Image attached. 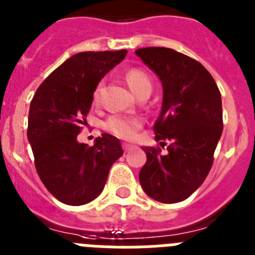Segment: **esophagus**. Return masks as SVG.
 <instances>
[{"mask_svg": "<svg viewBox=\"0 0 255 255\" xmlns=\"http://www.w3.org/2000/svg\"><path fill=\"white\" fill-rule=\"evenodd\" d=\"M123 150H125L126 152L130 151V150H132V146H130L129 143H123Z\"/></svg>", "mask_w": 255, "mask_h": 255, "instance_id": "obj_1", "label": "esophagus"}]
</instances>
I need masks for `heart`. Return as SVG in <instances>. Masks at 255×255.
<instances>
[{
	"label": "heart",
	"mask_w": 255,
	"mask_h": 255,
	"mask_svg": "<svg viewBox=\"0 0 255 255\" xmlns=\"http://www.w3.org/2000/svg\"><path fill=\"white\" fill-rule=\"evenodd\" d=\"M126 81L130 90L138 96L143 91H151L152 85L149 75L138 68H130L126 72ZM101 91V83L96 87L94 92V101L99 100ZM141 127V119L134 117H125V115H113L105 123V128L114 136L123 140H132L136 136L137 130Z\"/></svg>",
	"instance_id": "1"
}]
</instances>
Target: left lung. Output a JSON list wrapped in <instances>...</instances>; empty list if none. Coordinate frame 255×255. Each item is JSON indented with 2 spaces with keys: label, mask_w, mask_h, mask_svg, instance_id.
Segmentation results:
<instances>
[{
  "label": "left lung",
  "mask_w": 255,
  "mask_h": 255,
  "mask_svg": "<svg viewBox=\"0 0 255 255\" xmlns=\"http://www.w3.org/2000/svg\"><path fill=\"white\" fill-rule=\"evenodd\" d=\"M163 85L161 113L154 125L160 146L143 147L140 183L150 198L180 203L200 187L213 165L223 129L222 100L210 73L192 57L165 47L134 51Z\"/></svg>",
  "instance_id": "1"
}]
</instances>
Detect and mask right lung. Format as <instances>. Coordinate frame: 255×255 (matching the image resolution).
I'll return each mask as SVG.
<instances>
[{
    "mask_svg": "<svg viewBox=\"0 0 255 255\" xmlns=\"http://www.w3.org/2000/svg\"><path fill=\"white\" fill-rule=\"evenodd\" d=\"M127 50L87 51L73 55L35 91L26 136L46 189L68 205H83L103 192L110 167L123 149L117 137L103 133L94 146L77 136L87 125L94 91L104 75L121 63Z\"/></svg>",
    "mask_w": 255,
    "mask_h": 255,
    "instance_id": "right-lung-1",
    "label": "right lung"
}]
</instances>
